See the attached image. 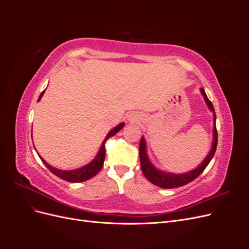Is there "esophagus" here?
Instances as JSON below:
<instances>
[{
  "instance_id": "obj_1",
  "label": "esophagus",
  "mask_w": 249,
  "mask_h": 249,
  "mask_svg": "<svg viewBox=\"0 0 249 249\" xmlns=\"http://www.w3.org/2000/svg\"><path fill=\"white\" fill-rule=\"evenodd\" d=\"M129 119H130V120H136L137 118H136V116H135V115H130V116H129Z\"/></svg>"
}]
</instances>
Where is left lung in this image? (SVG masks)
I'll use <instances>...</instances> for the list:
<instances>
[{"label": "left lung", "instance_id": "left-lung-1", "mask_svg": "<svg viewBox=\"0 0 249 249\" xmlns=\"http://www.w3.org/2000/svg\"><path fill=\"white\" fill-rule=\"evenodd\" d=\"M200 92L205 99L208 107L211 111H213L214 113V124L216 122V115H215V111L213 104L211 103V101L208 99V96L205 92L203 88H200ZM216 147H217V130H216V125H214L213 129V143H212V147H211L210 153L206 157V159L203 160V162L199 165L198 167L195 169L186 172V173H180V175H176V173H170V172H164L162 170L157 169L154 165L150 163L148 156L146 154V143L145 139L141 138L140 143H139V156H140V164H141V169L143 175L149 180L150 183L158 186L164 188V189H171V188H178L180 186H184L188 183L192 182L193 179L196 178L200 173L206 169V167L209 165L210 161L212 160V158L215 155L216 152Z\"/></svg>", "mask_w": 249, "mask_h": 249}]
</instances>
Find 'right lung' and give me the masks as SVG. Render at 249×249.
Listing matches in <instances>:
<instances>
[{"label": "right lung", "mask_w": 249, "mask_h": 249, "mask_svg": "<svg viewBox=\"0 0 249 249\" xmlns=\"http://www.w3.org/2000/svg\"><path fill=\"white\" fill-rule=\"evenodd\" d=\"M44 91L46 90H43V91L41 92V94L39 95L38 97V102L41 100V97L44 93ZM124 126V124L122 123L119 124L118 125H116L114 129H112L108 135L106 136V138H105L103 144L99 150V153H97V155L95 156L94 159L90 162L89 164L85 165V166H83L79 169H74V170H61V169H57L55 167L51 166L50 164H48L46 161H44L42 158L39 156V158L41 159V161L43 162V164L46 165V166L50 169V171L52 173H54L55 176H57L58 178H62L64 180H67V182H71V183H81V182H84V180H87L89 178H93L95 175H97L99 173V171L102 169L103 165H104V161H105V156H106V148H105V143H106V141L112 137L114 136V135L119 132L120 130L123 129V127Z\"/></svg>", "instance_id": "right-lung-1"}]
</instances>
